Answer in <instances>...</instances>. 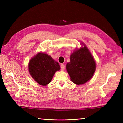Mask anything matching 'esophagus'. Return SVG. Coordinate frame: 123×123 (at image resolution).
<instances>
[{"mask_svg": "<svg viewBox=\"0 0 123 123\" xmlns=\"http://www.w3.org/2000/svg\"><path fill=\"white\" fill-rule=\"evenodd\" d=\"M64 69H65V66H64V64H61V69L62 70H63Z\"/></svg>", "mask_w": 123, "mask_h": 123, "instance_id": "obj_1", "label": "esophagus"}]
</instances>
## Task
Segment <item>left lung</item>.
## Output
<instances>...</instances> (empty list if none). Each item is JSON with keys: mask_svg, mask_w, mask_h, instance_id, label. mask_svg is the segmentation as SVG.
<instances>
[{"mask_svg": "<svg viewBox=\"0 0 123 123\" xmlns=\"http://www.w3.org/2000/svg\"><path fill=\"white\" fill-rule=\"evenodd\" d=\"M67 64L66 69L74 84L82 85L89 81L94 74L96 64L86 47L74 51Z\"/></svg>", "mask_w": 123, "mask_h": 123, "instance_id": "8db88e82", "label": "left lung"}]
</instances>
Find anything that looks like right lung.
<instances>
[{
  "mask_svg": "<svg viewBox=\"0 0 123 123\" xmlns=\"http://www.w3.org/2000/svg\"><path fill=\"white\" fill-rule=\"evenodd\" d=\"M28 67L32 78L42 86L49 84L55 73L60 69L58 62L47 54L41 53L31 59Z\"/></svg>",
  "mask_w": 123,
  "mask_h": 123,
  "instance_id": "add662e5",
  "label": "right lung"
}]
</instances>
